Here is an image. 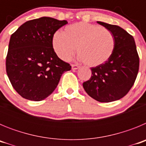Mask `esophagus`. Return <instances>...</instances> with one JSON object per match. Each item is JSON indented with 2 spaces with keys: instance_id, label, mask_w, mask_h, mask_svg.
<instances>
[{
  "instance_id": "esophagus-1",
  "label": "esophagus",
  "mask_w": 146,
  "mask_h": 146,
  "mask_svg": "<svg viewBox=\"0 0 146 146\" xmlns=\"http://www.w3.org/2000/svg\"><path fill=\"white\" fill-rule=\"evenodd\" d=\"M80 68V66L77 64H72V70H76V69H78Z\"/></svg>"
}]
</instances>
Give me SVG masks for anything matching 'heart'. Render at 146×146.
I'll return each instance as SVG.
<instances>
[{
    "instance_id": "obj_1",
    "label": "heart",
    "mask_w": 146,
    "mask_h": 146,
    "mask_svg": "<svg viewBox=\"0 0 146 146\" xmlns=\"http://www.w3.org/2000/svg\"><path fill=\"white\" fill-rule=\"evenodd\" d=\"M52 44L61 60H70L77 47L80 60L89 66H97L110 58L115 40L112 32L107 28L82 22L66 27L63 33H55Z\"/></svg>"
}]
</instances>
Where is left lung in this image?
<instances>
[{
    "mask_svg": "<svg viewBox=\"0 0 146 146\" xmlns=\"http://www.w3.org/2000/svg\"><path fill=\"white\" fill-rule=\"evenodd\" d=\"M99 24L112 32L115 46L110 58L91 67V77L82 83L89 96L100 102L123 98L133 86L137 76L140 58L133 36L121 27L102 22Z\"/></svg>",
    "mask_w": 146,
    "mask_h": 146,
    "instance_id": "1",
    "label": "left lung"
}]
</instances>
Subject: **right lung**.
<instances>
[{
  "instance_id": "obj_1",
  "label": "right lung",
  "mask_w": 146,
  "mask_h": 146,
  "mask_svg": "<svg viewBox=\"0 0 146 146\" xmlns=\"http://www.w3.org/2000/svg\"><path fill=\"white\" fill-rule=\"evenodd\" d=\"M66 20L43 17L29 20L11 36L6 60L8 77L24 99L42 101L54 91L70 64L58 57L53 35Z\"/></svg>"
}]
</instances>
